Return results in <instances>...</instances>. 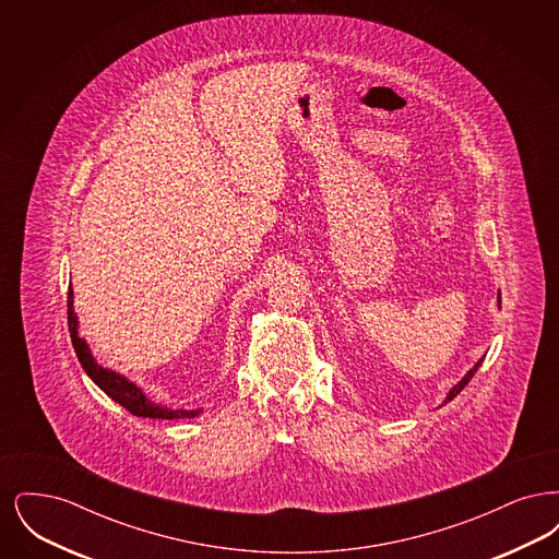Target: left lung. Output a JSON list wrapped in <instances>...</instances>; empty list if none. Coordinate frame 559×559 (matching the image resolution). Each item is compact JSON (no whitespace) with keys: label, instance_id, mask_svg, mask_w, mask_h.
I'll return each mask as SVG.
<instances>
[{"label":"left lung","instance_id":"obj_1","mask_svg":"<svg viewBox=\"0 0 559 559\" xmlns=\"http://www.w3.org/2000/svg\"><path fill=\"white\" fill-rule=\"evenodd\" d=\"M497 301H499V308H501V295H499V299H497ZM481 360H484V358H479L478 362H476V365H474V367H472L469 371L465 372V374L461 377V381L452 385L451 390H449V394H447V399H444V402H442V404L451 402V400L454 399V396H456V394H459V392H461V390H463V388H465L467 383H469V379H472V377L476 374V371H478L479 365H481ZM442 404H440V406H442Z\"/></svg>","mask_w":559,"mask_h":559}]
</instances>
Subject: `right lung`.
Instances as JSON below:
<instances>
[{"mask_svg": "<svg viewBox=\"0 0 559 559\" xmlns=\"http://www.w3.org/2000/svg\"><path fill=\"white\" fill-rule=\"evenodd\" d=\"M67 312H69V331H71V342L75 347V354L80 358L83 371L87 372V377L107 394L108 399L115 400L117 404H121L126 411H130L135 417H144V419H194L203 413V408H169L159 402H153L144 394V390L128 379L121 372L112 371L108 367L98 365V360L94 358L92 349L87 346L85 337L80 335V319L75 312V293L73 287H69V301H67Z\"/></svg>", "mask_w": 559, "mask_h": 559, "instance_id": "right-lung-1", "label": "right lung"}]
</instances>
